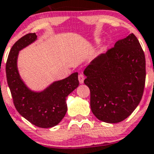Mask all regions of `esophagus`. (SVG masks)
<instances>
[{
	"label": "esophagus",
	"instance_id": "obj_1",
	"mask_svg": "<svg viewBox=\"0 0 154 154\" xmlns=\"http://www.w3.org/2000/svg\"><path fill=\"white\" fill-rule=\"evenodd\" d=\"M78 79L79 82L81 83V84H82V83L84 82V81H85V75H84L83 73H80L78 76Z\"/></svg>",
	"mask_w": 154,
	"mask_h": 154
}]
</instances>
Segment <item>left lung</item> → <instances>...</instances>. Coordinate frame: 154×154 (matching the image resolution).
<instances>
[{
	"instance_id": "left-lung-1",
	"label": "left lung",
	"mask_w": 154,
	"mask_h": 154,
	"mask_svg": "<svg viewBox=\"0 0 154 154\" xmlns=\"http://www.w3.org/2000/svg\"><path fill=\"white\" fill-rule=\"evenodd\" d=\"M91 92V109L101 121L117 123L129 117L142 99L146 60L133 33L119 40L84 71Z\"/></svg>"
}]
</instances>
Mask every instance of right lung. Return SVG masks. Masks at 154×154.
Returning <instances> with one entry per match:
<instances>
[{"label":"right lung","mask_w":154,"mask_h":154,"mask_svg":"<svg viewBox=\"0 0 154 154\" xmlns=\"http://www.w3.org/2000/svg\"><path fill=\"white\" fill-rule=\"evenodd\" d=\"M35 33H29L13 45L6 63V77L14 107L21 116L39 128L55 126L66 115V98L78 87V73L56 81L40 93L31 91L20 78L17 69L18 52L36 39Z\"/></svg>","instance_id":"right-lung-1"}]
</instances>
